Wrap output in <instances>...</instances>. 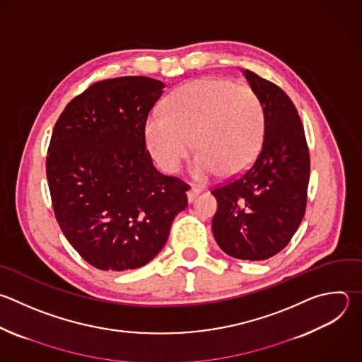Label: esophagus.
<instances>
[{"mask_svg": "<svg viewBox=\"0 0 362 362\" xmlns=\"http://www.w3.org/2000/svg\"><path fill=\"white\" fill-rule=\"evenodd\" d=\"M199 193H200V189L192 186V187L187 190V200H189V203H192V202L196 199V196H197Z\"/></svg>", "mask_w": 362, "mask_h": 362, "instance_id": "esophagus-1", "label": "esophagus"}]
</instances>
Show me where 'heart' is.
I'll return each instance as SVG.
<instances>
[{
  "instance_id": "b5f03b06",
  "label": "heart",
  "mask_w": 362,
  "mask_h": 362,
  "mask_svg": "<svg viewBox=\"0 0 362 362\" xmlns=\"http://www.w3.org/2000/svg\"><path fill=\"white\" fill-rule=\"evenodd\" d=\"M266 129V112L259 93L247 85L220 78L190 81L168 98L165 113L149 116L148 148L166 172H177L192 148L199 152L193 175L216 172L233 176L259 155Z\"/></svg>"
}]
</instances>
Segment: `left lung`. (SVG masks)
<instances>
[{"mask_svg": "<svg viewBox=\"0 0 362 362\" xmlns=\"http://www.w3.org/2000/svg\"><path fill=\"white\" fill-rule=\"evenodd\" d=\"M245 74L264 106V139L247 170L211 190L217 200L211 230L226 255L259 262L280 253L304 217L310 152L288 95L249 69Z\"/></svg>", "mask_w": 362, "mask_h": 362, "instance_id": "left-lung-1", "label": "left lung"}]
</instances>
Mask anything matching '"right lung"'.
<instances>
[{
  "label": "right lung",
  "mask_w": 362,
  "mask_h": 362,
  "mask_svg": "<svg viewBox=\"0 0 362 362\" xmlns=\"http://www.w3.org/2000/svg\"><path fill=\"white\" fill-rule=\"evenodd\" d=\"M165 83L119 76L92 83L59 115L47 155L57 221L90 266L125 272L163 249L187 183L159 173L145 127Z\"/></svg>",
  "instance_id": "obj_1"
}]
</instances>
